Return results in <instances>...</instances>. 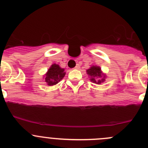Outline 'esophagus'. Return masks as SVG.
Masks as SVG:
<instances>
[{
	"label": "esophagus",
	"mask_w": 148,
	"mask_h": 148,
	"mask_svg": "<svg viewBox=\"0 0 148 148\" xmlns=\"http://www.w3.org/2000/svg\"><path fill=\"white\" fill-rule=\"evenodd\" d=\"M79 68H80V66H79V64H77L75 67H74V69H79Z\"/></svg>",
	"instance_id": "esophagus-1"
}]
</instances>
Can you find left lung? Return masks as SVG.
<instances>
[{
    "label": "left lung",
    "mask_w": 148,
    "mask_h": 148,
    "mask_svg": "<svg viewBox=\"0 0 148 148\" xmlns=\"http://www.w3.org/2000/svg\"><path fill=\"white\" fill-rule=\"evenodd\" d=\"M86 74L90 78L89 80L97 84H100L105 82L107 78V75L102 72L100 66L97 65L91 66L90 68L86 70Z\"/></svg>",
    "instance_id": "left-lung-1"
}]
</instances>
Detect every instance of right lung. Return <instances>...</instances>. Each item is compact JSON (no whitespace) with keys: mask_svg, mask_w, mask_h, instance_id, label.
Segmentation results:
<instances>
[{"mask_svg":"<svg viewBox=\"0 0 148 148\" xmlns=\"http://www.w3.org/2000/svg\"><path fill=\"white\" fill-rule=\"evenodd\" d=\"M65 74L64 69L60 67L59 64H53L44 74V82L49 86H53L59 83L64 77Z\"/></svg>","mask_w":148,"mask_h":148,"instance_id":"1","label":"right lung"}]
</instances>
